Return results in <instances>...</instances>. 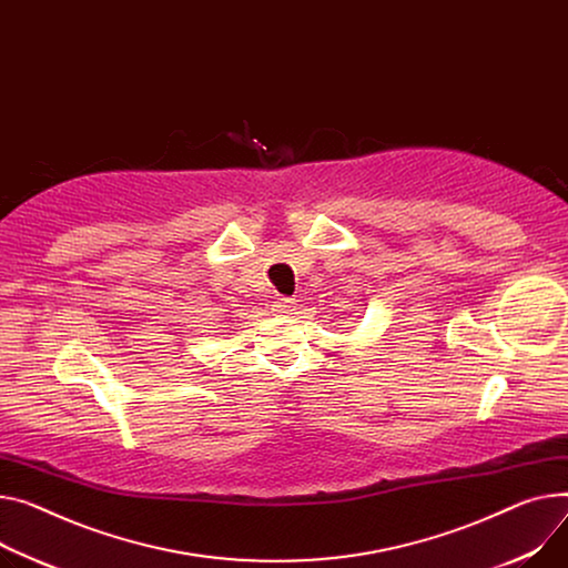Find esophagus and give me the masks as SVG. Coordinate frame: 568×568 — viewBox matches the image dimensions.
Listing matches in <instances>:
<instances>
[{
	"label": "esophagus",
	"instance_id": "esophagus-1",
	"mask_svg": "<svg viewBox=\"0 0 568 568\" xmlns=\"http://www.w3.org/2000/svg\"><path fill=\"white\" fill-rule=\"evenodd\" d=\"M294 308H296V301L290 298V296H278V298L274 301V311H276V313L290 315Z\"/></svg>",
	"mask_w": 568,
	"mask_h": 568
}]
</instances>
